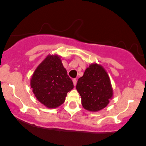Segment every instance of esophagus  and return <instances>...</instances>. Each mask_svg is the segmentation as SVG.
<instances>
[{
  "mask_svg": "<svg viewBox=\"0 0 146 146\" xmlns=\"http://www.w3.org/2000/svg\"><path fill=\"white\" fill-rule=\"evenodd\" d=\"M72 81H73V84H74V86H75L76 85V83H77V82H76V79H74Z\"/></svg>",
  "mask_w": 146,
  "mask_h": 146,
  "instance_id": "34e87169",
  "label": "esophagus"
}]
</instances>
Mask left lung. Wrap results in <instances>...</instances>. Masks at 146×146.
Instances as JSON below:
<instances>
[{
  "mask_svg": "<svg viewBox=\"0 0 146 146\" xmlns=\"http://www.w3.org/2000/svg\"><path fill=\"white\" fill-rule=\"evenodd\" d=\"M76 88L82 98L83 108L91 112L106 108L113 96L108 74L97 63L91 64L86 69L83 76L78 79Z\"/></svg>",
  "mask_w": 146,
  "mask_h": 146,
  "instance_id": "1",
  "label": "left lung"
}]
</instances>
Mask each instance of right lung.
<instances>
[{"label":"right lung","instance_id":"1","mask_svg":"<svg viewBox=\"0 0 146 146\" xmlns=\"http://www.w3.org/2000/svg\"><path fill=\"white\" fill-rule=\"evenodd\" d=\"M30 85L37 100L48 108L60 106L74 88L58 55H48L42 61L33 74Z\"/></svg>","mask_w":146,"mask_h":146}]
</instances>
